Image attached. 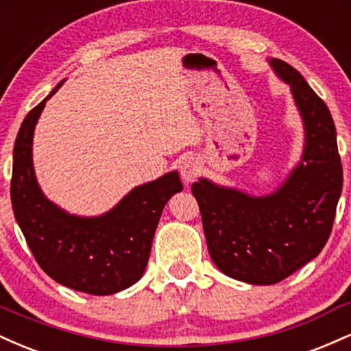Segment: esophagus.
<instances>
[{
  "label": "esophagus",
  "mask_w": 351,
  "mask_h": 351,
  "mask_svg": "<svg viewBox=\"0 0 351 351\" xmlns=\"http://www.w3.org/2000/svg\"><path fill=\"white\" fill-rule=\"evenodd\" d=\"M201 170H203L201 162L198 158H195V156H188V158H184L180 167L181 178L186 181V183H193V181L198 178L201 175Z\"/></svg>",
  "instance_id": "34e87169"
}]
</instances>
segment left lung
<instances>
[{
  "instance_id": "obj_1",
  "label": "left lung",
  "mask_w": 351,
  "mask_h": 351,
  "mask_svg": "<svg viewBox=\"0 0 351 351\" xmlns=\"http://www.w3.org/2000/svg\"><path fill=\"white\" fill-rule=\"evenodd\" d=\"M291 86L305 130L302 160L276 191L252 196L206 178L193 183L209 256L232 279L271 285L320 254L333 228L343 170L328 107L287 62L269 59Z\"/></svg>"
}]
</instances>
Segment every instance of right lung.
I'll return each mask as SVG.
<instances>
[{"instance_id": "1", "label": "right lung", "mask_w": 351, "mask_h": 351, "mask_svg": "<svg viewBox=\"0 0 351 351\" xmlns=\"http://www.w3.org/2000/svg\"><path fill=\"white\" fill-rule=\"evenodd\" d=\"M23 120L13 150L11 203L34 259L51 279L77 292L110 295L140 280L165 204L183 189L178 171L132 189L110 211L69 215L44 196L33 167V136L44 106Z\"/></svg>"}]
</instances>
